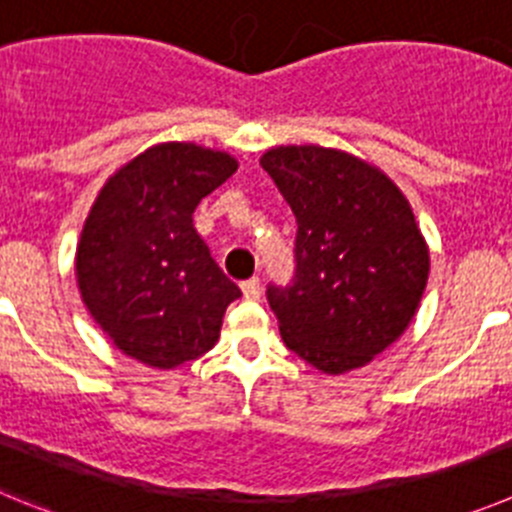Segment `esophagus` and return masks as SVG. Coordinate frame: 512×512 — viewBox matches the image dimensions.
I'll return each instance as SVG.
<instances>
[{
    "label": "esophagus",
    "instance_id": "obj_1",
    "mask_svg": "<svg viewBox=\"0 0 512 512\" xmlns=\"http://www.w3.org/2000/svg\"><path fill=\"white\" fill-rule=\"evenodd\" d=\"M242 293H245L247 301H257V298H260V293H262L260 280H257V278L245 280V283H242Z\"/></svg>",
    "mask_w": 512,
    "mask_h": 512
}]
</instances>
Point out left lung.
Listing matches in <instances>:
<instances>
[{
    "label": "left lung",
    "instance_id": "8db88e82",
    "mask_svg": "<svg viewBox=\"0 0 512 512\" xmlns=\"http://www.w3.org/2000/svg\"><path fill=\"white\" fill-rule=\"evenodd\" d=\"M260 165L298 222L296 280L267 288L285 347L326 375L365 367L408 329L428 283L411 204L334 147H270Z\"/></svg>",
    "mask_w": 512,
    "mask_h": 512
}]
</instances>
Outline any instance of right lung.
Returning a JSON list of instances; mask_svg holds the SVG:
<instances>
[{
	"instance_id": "obj_1",
	"label": "right lung",
	"mask_w": 512,
	"mask_h": 512,
	"mask_svg": "<svg viewBox=\"0 0 512 512\" xmlns=\"http://www.w3.org/2000/svg\"><path fill=\"white\" fill-rule=\"evenodd\" d=\"M237 160L193 142H160L104 183L76 247L86 308L119 352L173 370L209 352L242 290L193 229V211Z\"/></svg>"
}]
</instances>
